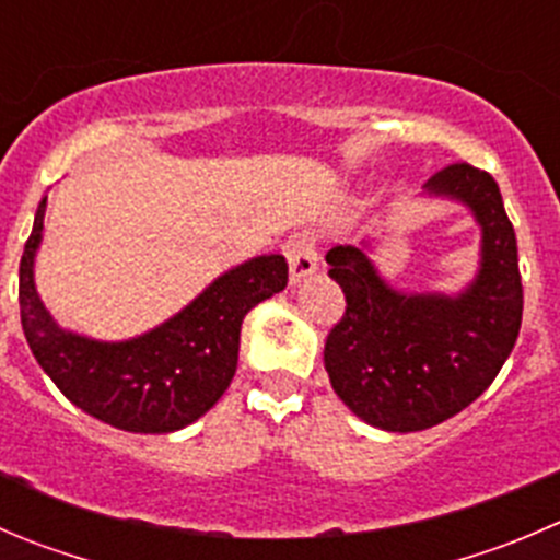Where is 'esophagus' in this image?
<instances>
[{
	"instance_id": "obj_1",
	"label": "esophagus",
	"mask_w": 560,
	"mask_h": 560,
	"mask_svg": "<svg viewBox=\"0 0 560 560\" xmlns=\"http://www.w3.org/2000/svg\"><path fill=\"white\" fill-rule=\"evenodd\" d=\"M287 262H290V281L298 284L301 279L312 276L317 270V248L308 235H295L284 246Z\"/></svg>"
}]
</instances>
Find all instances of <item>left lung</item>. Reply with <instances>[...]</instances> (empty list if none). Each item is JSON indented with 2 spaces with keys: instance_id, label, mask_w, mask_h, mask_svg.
I'll return each mask as SVG.
<instances>
[{
  "instance_id": "1",
  "label": "left lung",
  "mask_w": 560,
  "mask_h": 560,
  "mask_svg": "<svg viewBox=\"0 0 560 560\" xmlns=\"http://www.w3.org/2000/svg\"><path fill=\"white\" fill-rule=\"evenodd\" d=\"M427 191L468 205L481 226V268L465 292L407 295L380 279L363 248L325 254L347 301L325 339V372L358 418L388 432L430 430L479 399L523 323L517 237L490 172L452 164Z\"/></svg>"
}]
</instances>
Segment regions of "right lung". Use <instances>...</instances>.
<instances>
[{"instance_id":"add662e5","label":"right lung","mask_w":560,"mask_h":560,"mask_svg":"<svg viewBox=\"0 0 560 560\" xmlns=\"http://www.w3.org/2000/svg\"><path fill=\"white\" fill-rule=\"evenodd\" d=\"M46 197L37 205L19 268L21 328L32 355L59 390L103 424L161 435L194 424L230 388L243 317L287 287L281 254L226 270L180 314L128 341H95L62 330L35 290V252Z\"/></svg>"}]
</instances>
